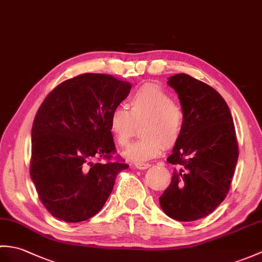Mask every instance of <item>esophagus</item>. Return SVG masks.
<instances>
[{"label":"esophagus","instance_id":"obj_1","mask_svg":"<svg viewBox=\"0 0 262 262\" xmlns=\"http://www.w3.org/2000/svg\"><path fill=\"white\" fill-rule=\"evenodd\" d=\"M135 166L138 169H146L150 166V164L149 163H136Z\"/></svg>","mask_w":262,"mask_h":262}]
</instances>
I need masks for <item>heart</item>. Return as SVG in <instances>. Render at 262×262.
<instances>
[{"label":"heart","instance_id":"obj_1","mask_svg":"<svg viewBox=\"0 0 262 262\" xmlns=\"http://www.w3.org/2000/svg\"><path fill=\"white\" fill-rule=\"evenodd\" d=\"M125 108H115L109 117L115 142L125 146L139 125L138 141L132 143L123 155L133 162H145L160 156L163 148L178 145L184 132V114L173 97L156 86L136 90Z\"/></svg>","mask_w":262,"mask_h":262}]
</instances>
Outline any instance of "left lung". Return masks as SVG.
Returning <instances> with one entry per match:
<instances>
[{
    "label": "left lung",
    "mask_w": 262,
    "mask_h": 262,
    "mask_svg": "<svg viewBox=\"0 0 262 262\" xmlns=\"http://www.w3.org/2000/svg\"><path fill=\"white\" fill-rule=\"evenodd\" d=\"M167 83L179 95L184 132L167 157L175 168L160 203L169 217L190 222L209 215L226 199L238 141L230 109L215 89L186 74L172 76Z\"/></svg>",
    "instance_id": "1"
}]
</instances>
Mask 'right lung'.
Masks as SVG:
<instances>
[{
	"instance_id": "add662e5",
	"label": "right lung",
	"mask_w": 262,
	"mask_h": 262,
	"mask_svg": "<svg viewBox=\"0 0 262 262\" xmlns=\"http://www.w3.org/2000/svg\"><path fill=\"white\" fill-rule=\"evenodd\" d=\"M130 88L111 75L82 74L58 84L41 103L32 126L30 176L54 217L71 223L93 217L118 173L128 168L114 156L109 117Z\"/></svg>"
}]
</instances>
